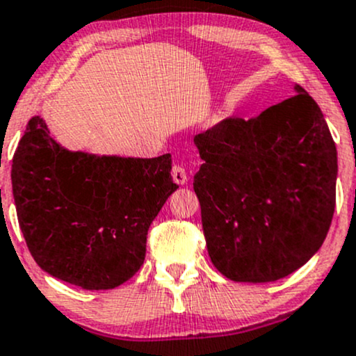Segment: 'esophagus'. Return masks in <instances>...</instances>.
<instances>
[{"label": "esophagus", "mask_w": 356, "mask_h": 356, "mask_svg": "<svg viewBox=\"0 0 356 356\" xmlns=\"http://www.w3.org/2000/svg\"><path fill=\"white\" fill-rule=\"evenodd\" d=\"M172 179H174L175 184L184 186L187 182V172L184 167L179 165V163H175V165L172 167Z\"/></svg>", "instance_id": "obj_1"}]
</instances>
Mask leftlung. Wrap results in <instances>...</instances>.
<instances>
[{"label":"left lung","instance_id":"1","mask_svg":"<svg viewBox=\"0 0 356 356\" xmlns=\"http://www.w3.org/2000/svg\"><path fill=\"white\" fill-rule=\"evenodd\" d=\"M299 95L199 134L194 193L209 259L235 282H273L323 245L337 204V145L316 101Z\"/></svg>","mask_w":356,"mask_h":356}]
</instances>
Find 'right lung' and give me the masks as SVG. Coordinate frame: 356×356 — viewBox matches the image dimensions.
Wrapping results in <instances>:
<instances>
[{
  "label": "right lung",
  "mask_w": 356,
  "mask_h": 356,
  "mask_svg": "<svg viewBox=\"0 0 356 356\" xmlns=\"http://www.w3.org/2000/svg\"><path fill=\"white\" fill-rule=\"evenodd\" d=\"M35 116L11 165L15 206L38 267L88 291L121 286L145 260L147 232L167 197L170 154L155 159L69 152Z\"/></svg>",
  "instance_id": "1"
}]
</instances>
